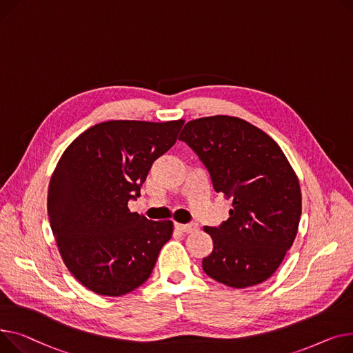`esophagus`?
<instances>
[{
    "instance_id": "obj_1",
    "label": "esophagus",
    "mask_w": 353,
    "mask_h": 353,
    "mask_svg": "<svg viewBox=\"0 0 353 353\" xmlns=\"http://www.w3.org/2000/svg\"><path fill=\"white\" fill-rule=\"evenodd\" d=\"M175 228L178 231H181V232H183V234H192V232H195V231H198V223H176L175 225Z\"/></svg>"
}]
</instances>
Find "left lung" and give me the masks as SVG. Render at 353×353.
Wrapping results in <instances>:
<instances>
[{
  "mask_svg": "<svg viewBox=\"0 0 353 353\" xmlns=\"http://www.w3.org/2000/svg\"><path fill=\"white\" fill-rule=\"evenodd\" d=\"M179 141L208 170L214 190L232 199L230 218L203 226L214 241L203 272L232 288L266 281L292 246L302 212L299 181L282 150L250 122L226 115L190 121Z\"/></svg>",
  "mask_w": 353,
  "mask_h": 353,
  "instance_id": "left-lung-1",
  "label": "left lung"
}]
</instances>
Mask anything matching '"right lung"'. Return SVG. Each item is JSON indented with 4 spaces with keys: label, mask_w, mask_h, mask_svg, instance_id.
<instances>
[{
    "label": "right lung",
    "mask_w": 353,
    "mask_h": 353,
    "mask_svg": "<svg viewBox=\"0 0 353 353\" xmlns=\"http://www.w3.org/2000/svg\"><path fill=\"white\" fill-rule=\"evenodd\" d=\"M182 125L101 122L62 154L48 188L50 225L68 271L90 291L121 296L150 278L174 225L131 212L128 202Z\"/></svg>",
    "instance_id": "1"
}]
</instances>
